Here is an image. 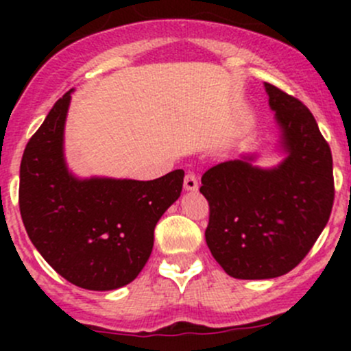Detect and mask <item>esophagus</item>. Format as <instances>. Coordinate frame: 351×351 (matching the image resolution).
<instances>
[{
  "instance_id": "34e87169",
  "label": "esophagus",
  "mask_w": 351,
  "mask_h": 351,
  "mask_svg": "<svg viewBox=\"0 0 351 351\" xmlns=\"http://www.w3.org/2000/svg\"><path fill=\"white\" fill-rule=\"evenodd\" d=\"M183 189H185L186 192H197L198 190V180L193 173H189V175L185 176V180H183Z\"/></svg>"
}]
</instances>
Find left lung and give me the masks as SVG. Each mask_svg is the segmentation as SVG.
<instances>
[{"mask_svg": "<svg viewBox=\"0 0 351 351\" xmlns=\"http://www.w3.org/2000/svg\"><path fill=\"white\" fill-rule=\"evenodd\" d=\"M265 90L284 159L260 168L256 154H243L202 175L210 207L205 241L226 274L241 280L295 268L326 228L335 200L331 149L313 113L274 84Z\"/></svg>", "mask_w": 351, "mask_h": 351, "instance_id": "obj_1", "label": "left lung"}]
</instances>
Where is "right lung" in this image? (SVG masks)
Returning a JSON list of instances; mask_svg holds the SVG:
<instances>
[{
    "mask_svg": "<svg viewBox=\"0 0 351 351\" xmlns=\"http://www.w3.org/2000/svg\"><path fill=\"white\" fill-rule=\"evenodd\" d=\"M67 91L28 141L20 165V214L45 261L71 284L115 290L147 263L154 228L183 186V169L161 178L91 176L69 171L64 158Z\"/></svg>",
    "mask_w": 351,
    "mask_h": 351,
    "instance_id": "obj_1",
    "label": "right lung"
}]
</instances>
